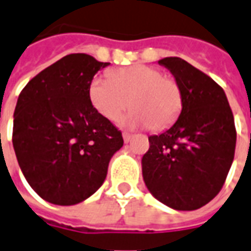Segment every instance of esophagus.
I'll list each match as a JSON object with an SVG mask.
<instances>
[{"mask_svg":"<svg viewBox=\"0 0 251 251\" xmlns=\"http://www.w3.org/2000/svg\"><path fill=\"white\" fill-rule=\"evenodd\" d=\"M132 133H128V132H124L123 133V139H124V143H129L131 139H132Z\"/></svg>","mask_w":251,"mask_h":251,"instance_id":"1","label":"esophagus"}]
</instances>
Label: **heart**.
Here are the masks:
<instances>
[{
	"mask_svg": "<svg viewBox=\"0 0 251 251\" xmlns=\"http://www.w3.org/2000/svg\"><path fill=\"white\" fill-rule=\"evenodd\" d=\"M88 95L95 110L111 122L118 120L128 104L132 108L126 122L164 129L175 122L182 107L180 84L152 66L137 65L112 70L108 80L94 78Z\"/></svg>",
	"mask_w": 251,
	"mask_h": 251,
	"instance_id": "b5f03b06",
	"label": "heart"
}]
</instances>
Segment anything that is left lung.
Wrapping results in <instances>:
<instances>
[{
  "label": "left lung",
  "instance_id": "left-lung-1",
  "mask_svg": "<svg viewBox=\"0 0 251 251\" xmlns=\"http://www.w3.org/2000/svg\"><path fill=\"white\" fill-rule=\"evenodd\" d=\"M159 63L180 84L182 110L168 131L148 137L143 177L160 202L176 210H196L225 184L234 159V118L225 92L209 75L177 56Z\"/></svg>",
  "mask_w": 251,
  "mask_h": 251
}]
</instances>
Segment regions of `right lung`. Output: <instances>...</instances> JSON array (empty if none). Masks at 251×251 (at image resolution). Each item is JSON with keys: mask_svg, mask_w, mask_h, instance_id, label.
I'll use <instances>...</instances> for the list:
<instances>
[{"mask_svg": "<svg viewBox=\"0 0 251 251\" xmlns=\"http://www.w3.org/2000/svg\"><path fill=\"white\" fill-rule=\"evenodd\" d=\"M110 63L70 54L30 79L21 91L13 147L24 176L43 200L75 205L104 182L122 131L92 105L88 87Z\"/></svg>", "mask_w": 251, "mask_h": 251, "instance_id": "1", "label": "right lung"}]
</instances>
